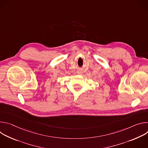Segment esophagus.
<instances>
[{
	"label": "esophagus",
	"instance_id": "34e87169",
	"mask_svg": "<svg viewBox=\"0 0 148 148\" xmlns=\"http://www.w3.org/2000/svg\"><path fill=\"white\" fill-rule=\"evenodd\" d=\"M77 73H78V74H81V73H81V71H80V70H78V71H77Z\"/></svg>",
	"mask_w": 148,
	"mask_h": 148
}]
</instances>
